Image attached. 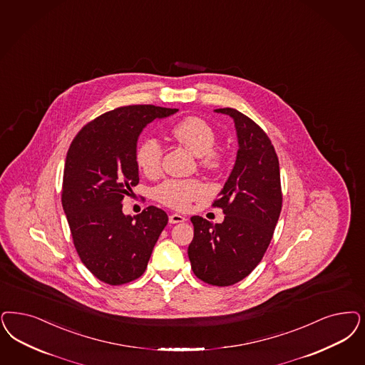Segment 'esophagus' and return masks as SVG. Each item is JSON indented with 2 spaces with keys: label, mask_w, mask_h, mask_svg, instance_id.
Here are the masks:
<instances>
[{
  "label": "esophagus",
  "mask_w": 365,
  "mask_h": 365,
  "mask_svg": "<svg viewBox=\"0 0 365 365\" xmlns=\"http://www.w3.org/2000/svg\"><path fill=\"white\" fill-rule=\"evenodd\" d=\"M168 220H170L171 224H179V222H185V221H186V217H183V215H180V214L174 213L170 214Z\"/></svg>",
  "instance_id": "1"
}]
</instances>
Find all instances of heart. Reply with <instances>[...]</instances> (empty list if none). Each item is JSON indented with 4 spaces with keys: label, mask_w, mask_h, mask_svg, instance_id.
<instances>
[{
    "label": "heart",
    "mask_w": 365,
    "mask_h": 365,
    "mask_svg": "<svg viewBox=\"0 0 365 365\" xmlns=\"http://www.w3.org/2000/svg\"><path fill=\"white\" fill-rule=\"evenodd\" d=\"M171 138L192 155L198 156V163L207 171H218L225 163L222 151L214 148L217 135L210 124L200 117L190 115L171 128ZM136 164L148 178H156L162 173L163 148L155 138L141 141L136 151ZM155 198L164 206L185 210L190 203L205 198L209 187L200 179H168L155 189Z\"/></svg>",
    "instance_id": "heart-1"
}]
</instances>
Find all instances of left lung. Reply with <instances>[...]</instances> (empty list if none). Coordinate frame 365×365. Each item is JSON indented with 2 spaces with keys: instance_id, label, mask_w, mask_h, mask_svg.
<instances>
[{
  "instance_id": "8db88e82",
  "label": "left lung",
  "mask_w": 365,
  "mask_h": 365,
  "mask_svg": "<svg viewBox=\"0 0 365 365\" xmlns=\"http://www.w3.org/2000/svg\"><path fill=\"white\" fill-rule=\"evenodd\" d=\"M235 121L239 151L232 174L213 202L225 214L222 224L191 217L189 245L192 272L202 282L227 287L248 277L264 256L282 210L277 152L264 130L233 108L215 109Z\"/></svg>"
}]
</instances>
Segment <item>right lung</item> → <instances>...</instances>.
Returning a JSON list of instances; mask_svg holds the SVG:
<instances>
[{
	"label": "right lung",
	"mask_w": 365,
	"mask_h": 365,
	"mask_svg": "<svg viewBox=\"0 0 365 365\" xmlns=\"http://www.w3.org/2000/svg\"><path fill=\"white\" fill-rule=\"evenodd\" d=\"M178 109L130 105L101 114L83 126L66 156L62 205L81 262L110 286L141 277L168 222L148 206L123 213V200L138 185L136 144L143 128Z\"/></svg>",
	"instance_id": "1"
}]
</instances>
